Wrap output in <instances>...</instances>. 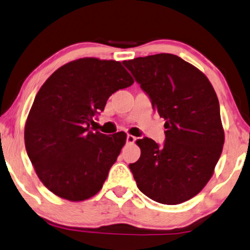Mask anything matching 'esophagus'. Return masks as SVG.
I'll use <instances>...</instances> for the list:
<instances>
[{"instance_id":"obj_1","label":"esophagus","mask_w":250,"mask_h":250,"mask_svg":"<svg viewBox=\"0 0 250 250\" xmlns=\"http://www.w3.org/2000/svg\"><path fill=\"white\" fill-rule=\"evenodd\" d=\"M135 142H136L135 136H132V135H128L127 136V143H128V144H134Z\"/></svg>"}]
</instances>
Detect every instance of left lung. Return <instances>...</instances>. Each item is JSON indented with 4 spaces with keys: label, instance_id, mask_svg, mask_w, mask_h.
<instances>
[{
    "label": "left lung",
    "instance_id": "8db88e82",
    "mask_svg": "<svg viewBox=\"0 0 250 250\" xmlns=\"http://www.w3.org/2000/svg\"><path fill=\"white\" fill-rule=\"evenodd\" d=\"M153 109L166 120L162 147L138 139L141 158L129 165L138 188L160 204L195 197L214 174L224 130L217 95L204 73L171 53L125 61Z\"/></svg>",
    "mask_w": 250,
    "mask_h": 250
}]
</instances>
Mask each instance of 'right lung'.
Here are the masks:
<instances>
[{
  "mask_svg": "<svg viewBox=\"0 0 250 250\" xmlns=\"http://www.w3.org/2000/svg\"><path fill=\"white\" fill-rule=\"evenodd\" d=\"M134 83L120 62L81 58L59 67L43 83L25 125V146L49 191L83 201L101 191L127 135L90 128L109 96Z\"/></svg>",
  "mask_w": 250,
  "mask_h": 250,
  "instance_id": "right-lung-1",
  "label": "right lung"
}]
</instances>
